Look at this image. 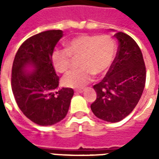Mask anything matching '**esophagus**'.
Returning a JSON list of instances; mask_svg holds the SVG:
<instances>
[{
	"instance_id": "esophagus-1",
	"label": "esophagus",
	"mask_w": 159,
	"mask_h": 159,
	"mask_svg": "<svg viewBox=\"0 0 159 159\" xmlns=\"http://www.w3.org/2000/svg\"><path fill=\"white\" fill-rule=\"evenodd\" d=\"M75 92H76V93H83V89H76L75 90Z\"/></svg>"
}]
</instances>
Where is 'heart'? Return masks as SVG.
I'll use <instances>...</instances> for the list:
<instances>
[{
    "label": "heart",
    "mask_w": 159,
    "mask_h": 159,
    "mask_svg": "<svg viewBox=\"0 0 159 159\" xmlns=\"http://www.w3.org/2000/svg\"><path fill=\"white\" fill-rule=\"evenodd\" d=\"M66 49H54L51 62L57 72L65 73L70 68V57L76 58L80 68L63 77L62 84L68 88H82L93 75L100 76L109 69L116 52V43L110 35L81 34L66 42Z\"/></svg>",
    "instance_id": "heart-1"
}]
</instances>
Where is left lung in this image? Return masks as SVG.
I'll return each mask as SVG.
<instances>
[{
	"mask_svg": "<svg viewBox=\"0 0 159 159\" xmlns=\"http://www.w3.org/2000/svg\"><path fill=\"white\" fill-rule=\"evenodd\" d=\"M114 36L119 42L117 55L103 80L93 85L97 97L91 104L93 114L110 123L132 112L146 84V66L138 44L125 33Z\"/></svg>",
	"mask_w": 159,
	"mask_h": 159,
	"instance_id": "1",
	"label": "left lung"
}]
</instances>
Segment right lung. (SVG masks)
<instances>
[{"label": "right lung", "mask_w": 159, "mask_h": 159, "mask_svg": "<svg viewBox=\"0 0 159 159\" xmlns=\"http://www.w3.org/2000/svg\"><path fill=\"white\" fill-rule=\"evenodd\" d=\"M63 36L60 30L38 33L23 42L12 63L11 85L16 102L33 123L49 126L64 119L74 94L72 89L59 86V76L51 62L54 47ZM35 68L27 73L26 66Z\"/></svg>", "instance_id": "right-lung-1"}]
</instances>
